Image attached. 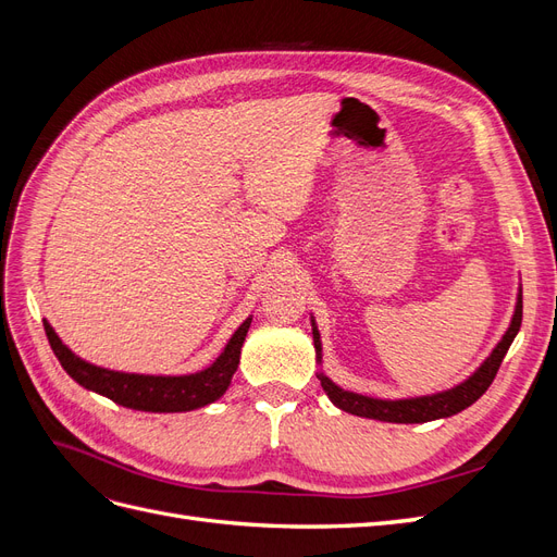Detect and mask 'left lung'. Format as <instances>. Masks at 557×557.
Masks as SVG:
<instances>
[{
    "label": "left lung",
    "instance_id": "obj_1",
    "mask_svg": "<svg viewBox=\"0 0 557 557\" xmlns=\"http://www.w3.org/2000/svg\"><path fill=\"white\" fill-rule=\"evenodd\" d=\"M520 323H522V290L518 293V305H516L511 325H509L507 334L502 336V342L495 346V350L491 352V358H487L465 383L450 387V391H446V393L391 401V399H374V397H364L358 393L342 391V387L332 383L325 374H318V379H320V385H323V391L327 393V397L336 404V407L352 413V416L374 418V420H383V423H428V420L448 418V416H455L462 409L471 407V404H474L487 391V387H491L504 356H507L511 342L516 339ZM313 346H315V358L320 360V334H318L315 325H313Z\"/></svg>",
    "mask_w": 557,
    "mask_h": 557
}]
</instances>
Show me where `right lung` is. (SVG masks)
I'll return each mask as SVG.
<instances>
[{
	"label": "right lung",
	"mask_w": 557,
	"mask_h": 557,
	"mask_svg": "<svg viewBox=\"0 0 557 557\" xmlns=\"http://www.w3.org/2000/svg\"><path fill=\"white\" fill-rule=\"evenodd\" d=\"M248 327L250 318H246L242 327L232 334V339L221 352V358H218L209 369H205V372H197L190 376H144L111 372V369L81 360L62 344L55 330L44 320V330L50 348H53L55 358L64 367V372L78 385L113 399L115 404H121V407L150 413L193 411L199 407H207V404L215 401L218 397H223L232 381V374L237 372L239 367V356Z\"/></svg>",
	"instance_id": "obj_1"
}]
</instances>
